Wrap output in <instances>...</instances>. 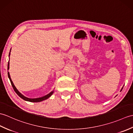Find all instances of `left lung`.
Here are the masks:
<instances>
[{
  "instance_id": "8db88e82",
  "label": "left lung",
  "mask_w": 133,
  "mask_h": 133,
  "mask_svg": "<svg viewBox=\"0 0 133 133\" xmlns=\"http://www.w3.org/2000/svg\"><path fill=\"white\" fill-rule=\"evenodd\" d=\"M122 89H123V88H122V89H121V91H122Z\"/></svg>"
}]
</instances>
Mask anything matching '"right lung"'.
<instances>
[{
  "label": "right lung",
  "mask_w": 133,
  "mask_h": 133,
  "mask_svg": "<svg viewBox=\"0 0 133 133\" xmlns=\"http://www.w3.org/2000/svg\"><path fill=\"white\" fill-rule=\"evenodd\" d=\"M10 52H11V50H10ZM10 54H9V57H10ZM9 61H10V60H9ZM9 65H10V63H9V62H8V70L9 69ZM8 76L9 79H10V80L11 85L12 86V87H13V88L14 89V91H15V92H16V93L17 94V95L18 96L20 97L21 98H23V100H25V101H30V102H34V103H37V102L42 101L43 100H45L46 99H47V98H48L49 97H50L51 96V95L53 94V92H54V91H51L50 92V93H49L47 95L45 96H43V97H39V98H28V97H26L25 96H24V95H23L22 94H21L20 92L18 91L17 89H16V88L15 87V85L14 84V83H13V82H12V80L11 79L10 75V73H9V72H8Z\"/></svg>",
  "instance_id": "1"
}]
</instances>
